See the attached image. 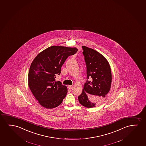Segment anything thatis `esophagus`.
I'll return each instance as SVG.
<instances>
[{
  "instance_id": "34e87169",
  "label": "esophagus",
  "mask_w": 146,
  "mask_h": 146,
  "mask_svg": "<svg viewBox=\"0 0 146 146\" xmlns=\"http://www.w3.org/2000/svg\"><path fill=\"white\" fill-rule=\"evenodd\" d=\"M68 88L69 89H72V88H73V86L72 85H69L68 86Z\"/></svg>"
}]
</instances>
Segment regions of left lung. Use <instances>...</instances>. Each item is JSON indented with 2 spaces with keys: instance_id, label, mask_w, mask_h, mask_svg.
<instances>
[{
  "instance_id": "8db88e82",
  "label": "left lung",
  "mask_w": 146,
  "mask_h": 146,
  "mask_svg": "<svg viewBox=\"0 0 146 146\" xmlns=\"http://www.w3.org/2000/svg\"><path fill=\"white\" fill-rule=\"evenodd\" d=\"M86 62L87 79L78 100L86 108L94 107L102 102L110 91L112 74L110 65L103 55L92 48L82 46Z\"/></svg>"
}]
</instances>
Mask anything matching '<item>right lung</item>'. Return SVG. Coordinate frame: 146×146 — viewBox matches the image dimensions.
I'll list each match as a JSON object with an SVG mask.
<instances>
[{
    "instance_id": "1",
    "label": "right lung",
    "mask_w": 146,
    "mask_h": 146,
    "mask_svg": "<svg viewBox=\"0 0 146 146\" xmlns=\"http://www.w3.org/2000/svg\"><path fill=\"white\" fill-rule=\"evenodd\" d=\"M76 47L52 46L36 56L28 73V86L34 97L44 108L59 106L67 93V88L60 81H55L68 56L77 52Z\"/></svg>"
}]
</instances>
